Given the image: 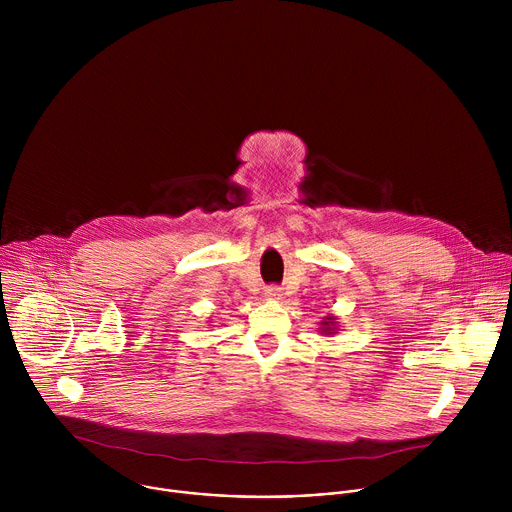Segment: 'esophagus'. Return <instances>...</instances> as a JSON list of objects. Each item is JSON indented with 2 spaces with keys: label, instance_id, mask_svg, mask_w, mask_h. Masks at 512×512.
Returning <instances> with one entry per match:
<instances>
[{
  "label": "esophagus",
  "instance_id": "1",
  "mask_svg": "<svg viewBox=\"0 0 512 512\" xmlns=\"http://www.w3.org/2000/svg\"><path fill=\"white\" fill-rule=\"evenodd\" d=\"M281 296H283V291H281L279 285H267L265 287V298L267 300H281Z\"/></svg>",
  "mask_w": 512,
  "mask_h": 512
}]
</instances>
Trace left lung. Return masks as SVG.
Segmentation results:
<instances>
[{
  "instance_id": "1",
  "label": "left lung",
  "mask_w": 512,
  "mask_h": 512,
  "mask_svg": "<svg viewBox=\"0 0 512 512\" xmlns=\"http://www.w3.org/2000/svg\"><path fill=\"white\" fill-rule=\"evenodd\" d=\"M320 334H334L336 332V318L334 316H326L324 318V322H320Z\"/></svg>"
}]
</instances>
